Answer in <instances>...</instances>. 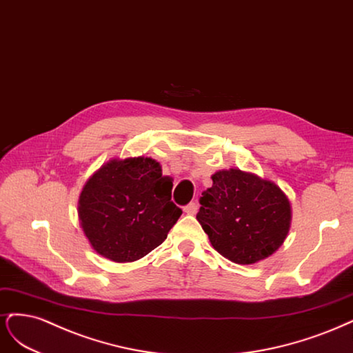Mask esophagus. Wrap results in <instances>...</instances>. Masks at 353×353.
I'll return each instance as SVG.
<instances>
[{"instance_id": "obj_1", "label": "esophagus", "mask_w": 353, "mask_h": 353, "mask_svg": "<svg viewBox=\"0 0 353 353\" xmlns=\"http://www.w3.org/2000/svg\"><path fill=\"white\" fill-rule=\"evenodd\" d=\"M183 211H185L186 214H189V215L196 214V212H198V203H196V202H190V203H188V205L183 208Z\"/></svg>"}]
</instances>
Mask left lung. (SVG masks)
Listing matches in <instances>:
<instances>
[{"label": "left lung", "instance_id": "8db88e82", "mask_svg": "<svg viewBox=\"0 0 353 353\" xmlns=\"http://www.w3.org/2000/svg\"><path fill=\"white\" fill-rule=\"evenodd\" d=\"M202 192L196 220L212 248L236 264H254L274 254L288 236V196L270 180L239 168L212 174Z\"/></svg>", "mask_w": 353, "mask_h": 353}]
</instances>
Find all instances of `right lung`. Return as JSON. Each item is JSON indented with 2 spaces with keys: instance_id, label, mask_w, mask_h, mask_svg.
<instances>
[{
  "instance_id": "add662e5",
  "label": "right lung",
  "mask_w": 353,
  "mask_h": 353,
  "mask_svg": "<svg viewBox=\"0 0 353 353\" xmlns=\"http://www.w3.org/2000/svg\"><path fill=\"white\" fill-rule=\"evenodd\" d=\"M173 180L152 158L111 160L79 196V220L95 251L132 263L160 246L181 215L172 201Z\"/></svg>"
}]
</instances>
